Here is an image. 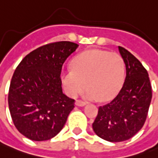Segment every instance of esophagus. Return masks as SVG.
<instances>
[{
	"label": "esophagus",
	"mask_w": 158,
	"mask_h": 158,
	"mask_svg": "<svg viewBox=\"0 0 158 158\" xmlns=\"http://www.w3.org/2000/svg\"><path fill=\"white\" fill-rule=\"evenodd\" d=\"M76 105L77 106H84L86 105V103L84 101L82 100H76Z\"/></svg>",
	"instance_id": "obj_1"
}]
</instances>
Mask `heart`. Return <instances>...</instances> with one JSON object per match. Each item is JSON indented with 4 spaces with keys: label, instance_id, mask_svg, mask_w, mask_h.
I'll use <instances>...</instances> for the list:
<instances>
[{
    "label": "heart",
    "instance_id": "heart-1",
    "mask_svg": "<svg viewBox=\"0 0 158 158\" xmlns=\"http://www.w3.org/2000/svg\"><path fill=\"white\" fill-rule=\"evenodd\" d=\"M72 69L61 73V82L66 93L75 98L86 88L89 99L108 101L118 94L125 76V63L116 52L88 50L72 60Z\"/></svg>",
    "mask_w": 158,
    "mask_h": 158
}]
</instances>
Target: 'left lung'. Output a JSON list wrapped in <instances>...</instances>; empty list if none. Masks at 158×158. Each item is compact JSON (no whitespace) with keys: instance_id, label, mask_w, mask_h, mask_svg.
I'll return each mask as SVG.
<instances>
[{"instance_id":"obj_1","label":"left lung","mask_w":158,"mask_h":158,"mask_svg":"<svg viewBox=\"0 0 158 158\" xmlns=\"http://www.w3.org/2000/svg\"><path fill=\"white\" fill-rule=\"evenodd\" d=\"M126 64V78L118 95L110 103L98 108L92 124L102 139L118 143L128 140L141 130L148 115L152 98L149 74L130 52L118 46Z\"/></svg>"}]
</instances>
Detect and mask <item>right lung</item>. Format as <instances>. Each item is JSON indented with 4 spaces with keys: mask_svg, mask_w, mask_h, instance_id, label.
<instances>
[{
    "mask_svg": "<svg viewBox=\"0 0 158 158\" xmlns=\"http://www.w3.org/2000/svg\"><path fill=\"white\" fill-rule=\"evenodd\" d=\"M78 45L59 41L31 52L15 69L9 86V108L13 123L32 141H46L63 128L75 100L62 92L60 73Z\"/></svg>",
    "mask_w": 158,
    "mask_h": 158,
    "instance_id": "obj_1",
    "label": "right lung"
}]
</instances>
